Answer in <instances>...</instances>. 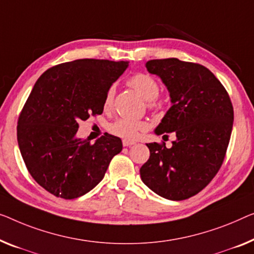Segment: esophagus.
Returning <instances> with one entry per match:
<instances>
[{
	"instance_id": "1",
	"label": "esophagus",
	"mask_w": 254,
	"mask_h": 254,
	"mask_svg": "<svg viewBox=\"0 0 254 254\" xmlns=\"http://www.w3.org/2000/svg\"><path fill=\"white\" fill-rule=\"evenodd\" d=\"M134 141H130V140H123V146L124 147H130V146H133L134 145Z\"/></svg>"
}]
</instances>
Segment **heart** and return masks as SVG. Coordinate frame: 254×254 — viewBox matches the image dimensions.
Masks as SVG:
<instances>
[{"instance_id": "1", "label": "heart", "mask_w": 254, "mask_h": 254, "mask_svg": "<svg viewBox=\"0 0 254 254\" xmlns=\"http://www.w3.org/2000/svg\"><path fill=\"white\" fill-rule=\"evenodd\" d=\"M128 85L132 89H134L141 96L143 99L149 101V107H156L158 103L156 98L160 93V85L158 82L153 76L148 74H135L128 79ZM115 89L114 86L109 88L105 97V108L109 109L113 105V99H114ZM146 128V123L140 122V121H133L126 117H121V119L115 120L114 122L109 124L108 130L111 133L117 137L123 138L126 140H133L139 135L141 131Z\"/></svg>"}]
</instances>
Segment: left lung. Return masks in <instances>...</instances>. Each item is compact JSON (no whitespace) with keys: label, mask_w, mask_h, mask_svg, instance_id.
Returning <instances> with one entry per match:
<instances>
[{"label":"left lung","mask_w":254,"mask_h":254,"mask_svg":"<svg viewBox=\"0 0 254 254\" xmlns=\"http://www.w3.org/2000/svg\"><path fill=\"white\" fill-rule=\"evenodd\" d=\"M146 68L162 79L172 104L155 133L173 132L176 140L171 148L147 143L150 156L140 177L162 197L187 199L209 185L224 162L233 130L232 101L220 81L199 64L155 59Z\"/></svg>","instance_id":"1"}]
</instances>
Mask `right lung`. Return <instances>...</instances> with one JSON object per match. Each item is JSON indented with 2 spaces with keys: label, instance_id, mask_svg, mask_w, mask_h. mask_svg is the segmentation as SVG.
Listing matches in <instances>:
<instances>
[{
  "label": "right lung",
  "instance_id": "right-lung-1",
  "mask_svg": "<svg viewBox=\"0 0 254 254\" xmlns=\"http://www.w3.org/2000/svg\"><path fill=\"white\" fill-rule=\"evenodd\" d=\"M128 62L77 59L41 75L19 115L18 145L30 176L57 197L77 198L103 180L120 138L78 139L79 121L103 114L105 97Z\"/></svg>",
  "mask_w": 254,
  "mask_h": 254
}]
</instances>
